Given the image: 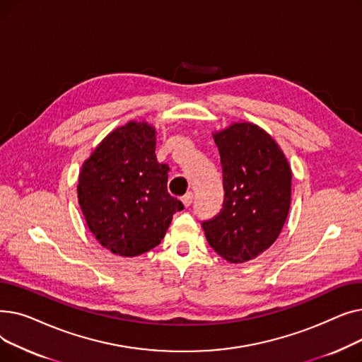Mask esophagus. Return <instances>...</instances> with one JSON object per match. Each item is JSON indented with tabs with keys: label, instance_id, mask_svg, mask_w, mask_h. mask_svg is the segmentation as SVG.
<instances>
[{
	"label": "esophagus",
	"instance_id": "esophagus-1",
	"mask_svg": "<svg viewBox=\"0 0 362 362\" xmlns=\"http://www.w3.org/2000/svg\"><path fill=\"white\" fill-rule=\"evenodd\" d=\"M182 202H183L185 206L192 205V202H194V194H192V192H187V194L182 198Z\"/></svg>",
	"mask_w": 362,
	"mask_h": 362
}]
</instances>
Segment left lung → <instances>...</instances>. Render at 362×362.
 Wrapping results in <instances>:
<instances>
[{
  "mask_svg": "<svg viewBox=\"0 0 362 362\" xmlns=\"http://www.w3.org/2000/svg\"><path fill=\"white\" fill-rule=\"evenodd\" d=\"M223 170L220 213L202 221L211 248L230 262L250 261L279 238L291 208L292 171L267 132L233 123L214 133Z\"/></svg>",
  "mask_w": 362,
  "mask_h": 362,
  "instance_id": "8db88e82",
  "label": "left lung"
}]
</instances>
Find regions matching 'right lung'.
Segmentation results:
<instances>
[{"label": "right lung", "instance_id": "right-lung-1", "mask_svg": "<svg viewBox=\"0 0 362 362\" xmlns=\"http://www.w3.org/2000/svg\"><path fill=\"white\" fill-rule=\"evenodd\" d=\"M156 129L129 122L83 163L78 198L89 230L112 254L136 257L161 243L183 204L167 192L168 165L156 157Z\"/></svg>", "mask_w": 362, "mask_h": 362}]
</instances>
